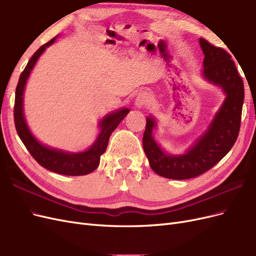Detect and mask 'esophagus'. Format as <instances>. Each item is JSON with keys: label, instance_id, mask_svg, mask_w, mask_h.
Returning <instances> with one entry per match:
<instances>
[{"label": "esophagus", "instance_id": "1", "mask_svg": "<svg viewBox=\"0 0 256 256\" xmlns=\"http://www.w3.org/2000/svg\"><path fill=\"white\" fill-rule=\"evenodd\" d=\"M152 102V97L150 95L148 94V92H145V90H142L136 96V106L138 108H145L148 106Z\"/></svg>", "mask_w": 256, "mask_h": 256}]
</instances>
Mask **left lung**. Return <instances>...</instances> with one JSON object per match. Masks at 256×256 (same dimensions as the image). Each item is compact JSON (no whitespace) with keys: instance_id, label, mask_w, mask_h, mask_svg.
Masks as SVG:
<instances>
[{"instance_id":"1","label":"left lung","mask_w":256,"mask_h":256,"mask_svg":"<svg viewBox=\"0 0 256 256\" xmlns=\"http://www.w3.org/2000/svg\"><path fill=\"white\" fill-rule=\"evenodd\" d=\"M204 53L205 78L222 88L226 98L210 126L187 154L180 156L166 154L154 142V120L146 118L143 148L154 173L170 180H189L202 175L214 166L235 144L242 122L244 99V81L230 54L200 38Z\"/></svg>"}]
</instances>
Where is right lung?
<instances>
[{"label":"right lung","instance_id":"obj_1","mask_svg":"<svg viewBox=\"0 0 256 256\" xmlns=\"http://www.w3.org/2000/svg\"><path fill=\"white\" fill-rule=\"evenodd\" d=\"M56 40V37L52 38L47 44H42L38 49L33 56L30 58L28 65L26 66L24 70L20 74V78L16 88V97H14V126H16L17 134L21 138L22 143L24 144L28 152L32 154V157L44 168L49 170L51 172L68 175V176H79L86 175L90 172L95 171L98 168L100 162V156L106 152L108 142L111 134L114 129L118 126V124L122 120V118L128 114V109H122L118 112H114L106 118L100 122L102 127V132L99 134L96 142L92 144L90 148L84 152L79 154H68L64 152H60L56 150H51L42 145L36 138L30 132V130L26 124L24 116H23V90H24V85L32 70L34 65L40 54L44 51V49L53 44Z\"/></svg>","mask_w":256,"mask_h":256}]
</instances>
